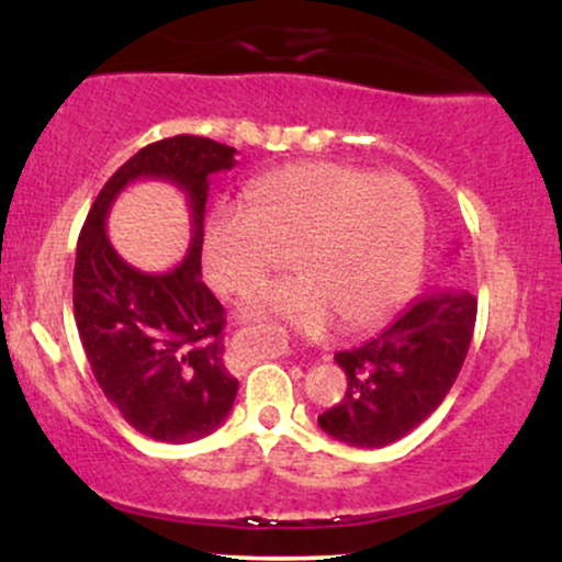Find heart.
I'll return each mask as SVG.
<instances>
[{
  "instance_id": "1",
  "label": "heart",
  "mask_w": 562,
  "mask_h": 562,
  "mask_svg": "<svg viewBox=\"0 0 562 562\" xmlns=\"http://www.w3.org/2000/svg\"><path fill=\"white\" fill-rule=\"evenodd\" d=\"M288 254L293 277L256 306L301 333L335 322L364 330L415 288L425 256V209L396 173L314 160L256 179L245 205L218 203L203 235V267L222 293L245 295Z\"/></svg>"
}]
</instances>
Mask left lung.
I'll use <instances>...</instances> for the list:
<instances>
[{
	"label": "left lung",
	"mask_w": 562,
	"mask_h": 562,
	"mask_svg": "<svg viewBox=\"0 0 562 562\" xmlns=\"http://www.w3.org/2000/svg\"><path fill=\"white\" fill-rule=\"evenodd\" d=\"M479 301L468 290L417 295L383 333L335 353L348 389L319 428L348 447L380 449L415 430L443 402L473 340Z\"/></svg>",
	"instance_id": "obj_1"
}]
</instances>
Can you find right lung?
<instances>
[{"label": "right lung", "instance_id": "right-lung-1", "mask_svg": "<svg viewBox=\"0 0 562 562\" xmlns=\"http://www.w3.org/2000/svg\"><path fill=\"white\" fill-rule=\"evenodd\" d=\"M235 153L192 134L142 147L102 187L76 245L74 317L94 380L153 441L190 443L214 434L237 396V378L224 364V306L200 280L211 177L229 171ZM139 178L171 181L191 205V248L164 276L126 265L104 232L112 200Z\"/></svg>", "mask_w": 562, "mask_h": 562}]
</instances>
